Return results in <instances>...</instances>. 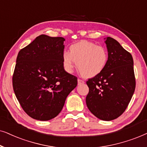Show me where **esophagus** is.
Masks as SVG:
<instances>
[{
	"label": "esophagus",
	"instance_id": "34e87169",
	"mask_svg": "<svg viewBox=\"0 0 147 147\" xmlns=\"http://www.w3.org/2000/svg\"><path fill=\"white\" fill-rule=\"evenodd\" d=\"M84 83H85V81H84L83 80L80 79H78V85H82V84H84Z\"/></svg>",
	"mask_w": 147,
	"mask_h": 147
}]
</instances>
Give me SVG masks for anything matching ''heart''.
Segmentation results:
<instances>
[{"instance_id":"b5f03b06","label":"heart","mask_w":147,"mask_h":147,"mask_svg":"<svg viewBox=\"0 0 147 147\" xmlns=\"http://www.w3.org/2000/svg\"><path fill=\"white\" fill-rule=\"evenodd\" d=\"M62 60V66L67 72H72L77 62L81 75L91 78L104 70L109 60V54L105 47L84 40L72 44L69 52H63Z\"/></svg>"}]
</instances>
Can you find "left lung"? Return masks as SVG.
<instances>
[{
    "instance_id": "1",
    "label": "left lung",
    "mask_w": 147,
    "mask_h": 147,
    "mask_svg": "<svg viewBox=\"0 0 147 147\" xmlns=\"http://www.w3.org/2000/svg\"><path fill=\"white\" fill-rule=\"evenodd\" d=\"M109 60L104 70L88 79L86 103L94 116L110 121L120 116L130 103L136 87L134 62L130 52L116 40H105Z\"/></svg>"
}]
</instances>
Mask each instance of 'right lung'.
<instances>
[{
    "mask_svg": "<svg viewBox=\"0 0 147 147\" xmlns=\"http://www.w3.org/2000/svg\"><path fill=\"white\" fill-rule=\"evenodd\" d=\"M64 38L39 36L19 51L13 75L17 100L31 118L46 121L57 116L77 77L62 66Z\"/></svg>",
    "mask_w": 147,
    "mask_h": 147,
    "instance_id": "1",
    "label": "right lung"
}]
</instances>
